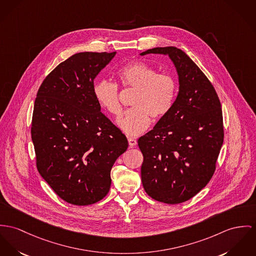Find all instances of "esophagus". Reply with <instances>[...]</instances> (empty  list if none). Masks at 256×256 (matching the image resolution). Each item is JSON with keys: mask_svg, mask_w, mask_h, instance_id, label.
<instances>
[{"mask_svg": "<svg viewBox=\"0 0 256 256\" xmlns=\"http://www.w3.org/2000/svg\"><path fill=\"white\" fill-rule=\"evenodd\" d=\"M128 141L130 144V147H134L138 144V140L134 138H128Z\"/></svg>", "mask_w": 256, "mask_h": 256, "instance_id": "esophagus-1", "label": "esophagus"}]
</instances>
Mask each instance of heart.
Returning a JSON list of instances; mask_svg holds the SVG:
<instances>
[{"label": "heart", "mask_w": 256, "mask_h": 256, "mask_svg": "<svg viewBox=\"0 0 256 256\" xmlns=\"http://www.w3.org/2000/svg\"><path fill=\"white\" fill-rule=\"evenodd\" d=\"M118 76L126 88H136L132 101V108L118 118V128L128 136H136L150 124L151 117L158 120L172 109L177 94V82L168 74L142 61H134L118 69ZM94 94L99 105L112 115L122 111L118 86L109 80H99L94 86Z\"/></svg>", "instance_id": "heart-1"}]
</instances>
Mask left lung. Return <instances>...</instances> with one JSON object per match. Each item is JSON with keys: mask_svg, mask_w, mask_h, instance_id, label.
<instances>
[{"mask_svg": "<svg viewBox=\"0 0 256 256\" xmlns=\"http://www.w3.org/2000/svg\"><path fill=\"white\" fill-rule=\"evenodd\" d=\"M168 56L179 90L170 112L138 139L143 154L141 180L154 200L174 204L206 187L216 170L223 144V118L216 92L196 63L176 46L140 54Z\"/></svg>", "mask_w": 256, "mask_h": 256, "instance_id": "left-lung-1", "label": "left lung"}]
</instances>
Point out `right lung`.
<instances>
[{"label": "right lung", "mask_w": 256, "mask_h": 256, "mask_svg": "<svg viewBox=\"0 0 256 256\" xmlns=\"http://www.w3.org/2000/svg\"><path fill=\"white\" fill-rule=\"evenodd\" d=\"M116 52L75 54L40 86L31 136L40 176L65 202H98L111 186V168L128 143L102 112L94 80Z\"/></svg>", "instance_id": "1"}]
</instances>
